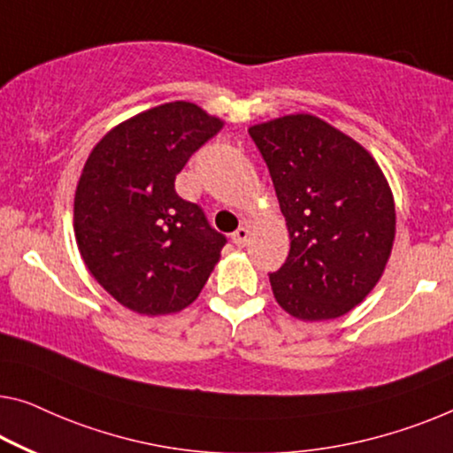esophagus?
<instances>
[{"label": "esophagus", "instance_id": "esophagus-1", "mask_svg": "<svg viewBox=\"0 0 453 453\" xmlns=\"http://www.w3.org/2000/svg\"><path fill=\"white\" fill-rule=\"evenodd\" d=\"M248 235H250V229L246 227V226H242V227H238L235 229V232L232 234V242L238 248H242L248 242Z\"/></svg>", "mask_w": 453, "mask_h": 453}]
</instances>
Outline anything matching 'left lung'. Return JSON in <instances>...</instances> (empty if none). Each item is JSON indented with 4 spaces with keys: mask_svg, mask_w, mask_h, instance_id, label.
I'll return each instance as SVG.
<instances>
[{
    "mask_svg": "<svg viewBox=\"0 0 453 453\" xmlns=\"http://www.w3.org/2000/svg\"><path fill=\"white\" fill-rule=\"evenodd\" d=\"M291 250L270 273L274 299L303 321L346 315L376 287L395 242V199L366 148L311 113L256 124Z\"/></svg>",
    "mask_w": 453,
    "mask_h": 453,
    "instance_id": "left-lung-1",
    "label": "left lung"
}]
</instances>
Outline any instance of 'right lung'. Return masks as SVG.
<instances>
[{
    "mask_svg": "<svg viewBox=\"0 0 453 453\" xmlns=\"http://www.w3.org/2000/svg\"><path fill=\"white\" fill-rule=\"evenodd\" d=\"M224 127L188 101L121 121L97 142L75 191V238L85 266L121 305L168 315L191 305L219 262L226 235L180 199L174 179Z\"/></svg>",
    "mask_w": 453,
    "mask_h": 453,
    "instance_id": "right-lung-1",
    "label": "right lung"
}]
</instances>
